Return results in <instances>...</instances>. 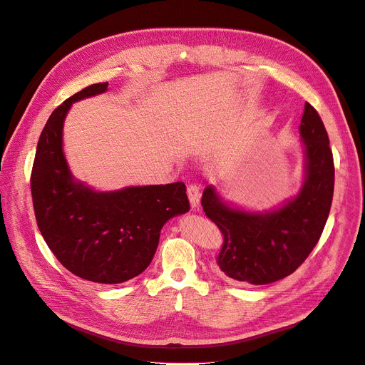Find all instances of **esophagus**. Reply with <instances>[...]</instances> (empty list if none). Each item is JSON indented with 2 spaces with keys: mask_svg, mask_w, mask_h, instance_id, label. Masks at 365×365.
<instances>
[{
  "mask_svg": "<svg viewBox=\"0 0 365 365\" xmlns=\"http://www.w3.org/2000/svg\"><path fill=\"white\" fill-rule=\"evenodd\" d=\"M187 198H189V202H190V207H192V210H198L200 198H201L200 187L195 186V185H190L187 187Z\"/></svg>",
  "mask_w": 365,
  "mask_h": 365,
  "instance_id": "34e87169",
  "label": "esophagus"
}]
</instances>
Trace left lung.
I'll return each mask as SVG.
<instances>
[{
	"mask_svg": "<svg viewBox=\"0 0 365 365\" xmlns=\"http://www.w3.org/2000/svg\"><path fill=\"white\" fill-rule=\"evenodd\" d=\"M299 131L304 175L294 197L257 212L225 201L213 185L204 189L205 216L225 240L217 264L238 282L263 285L293 274L314 250L327 222L334 190L333 153L329 134L309 103Z\"/></svg>",
	"mask_w": 365,
	"mask_h": 365,
	"instance_id": "obj_1",
	"label": "left lung"
}]
</instances>
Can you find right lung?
I'll use <instances>...</instances> for the list:
<instances>
[{
  "label": "right lung",
  "instance_id": "add662e5",
  "mask_svg": "<svg viewBox=\"0 0 365 365\" xmlns=\"http://www.w3.org/2000/svg\"><path fill=\"white\" fill-rule=\"evenodd\" d=\"M108 90L86 87L56 108L36 145L31 192L38 229L69 272L120 284L140 275L157 252L163 226L189 212L186 186H125L96 190L76 180L63 152V124L72 103Z\"/></svg>",
  "mask_w": 365,
  "mask_h": 365
}]
</instances>
